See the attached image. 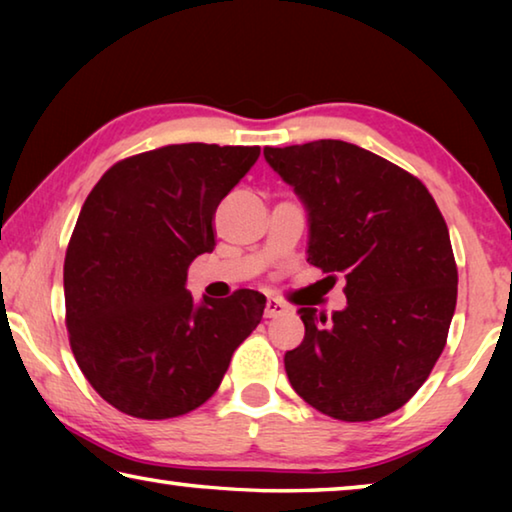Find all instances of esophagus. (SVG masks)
Instances as JSON below:
<instances>
[{"mask_svg": "<svg viewBox=\"0 0 512 512\" xmlns=\"http://www.w3.org/2000/svg\"><path fill=\"white\" fill-rule=\"evenodd\" d=\"M287 311H289V307L284 305V302H282L280 298H268L266 307H264V316H266V318H277V316L287 314Z\"/></svg>", "mask_w": 512, "mask_h": 512, "instance_id": "esophagus-1", "label": "esophagus"}]
</instances>
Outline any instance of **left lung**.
I'll return each mask as SVG.
<instances>
[{
    "mask_svg": "<svg viewBox=\"0 0 512 512\" xmlns=\"http://www.w3.org/2000/svg\"><path fill=\"white\" fill-rule=\"evenodd\" d=\"M264 158L307 205V262L343 273L348 298L332 320L298 309L305 339L284 354L293 391L343 422L402 409L443 354L456 309V259L436 201L413 173L357 144L266 146Z\"/></svg>",
    "mask_w": 512,
    "mask_h": 512,
    "instance_id": "1",
    "label": "left lung"
}]
</instances>
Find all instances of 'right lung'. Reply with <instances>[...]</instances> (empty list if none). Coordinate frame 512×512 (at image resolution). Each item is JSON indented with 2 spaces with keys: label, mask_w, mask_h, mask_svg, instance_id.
Returning a JSON list of instances; mask_svg holds the SVG:
<instances>
[{
  "label": "right lung",
  "mask_w": 512,
  "mask_h": 512,
  "mask_svg": "<svg viewBox=\"0 0 512 512\" xmlns=\"http://www.w3.org/2000/svg\"><path fill=\"white\" fill-rule=\"evenodd\" d=\"M259 146L169 144L112 164L67 244L65 325L85 379L117 411L178 418L221 386L266 298L239 289L194 307L189 264L216 246L214 214Z\"/></svg>",
  "instance_id": "obj_1"
}]
</instances>
